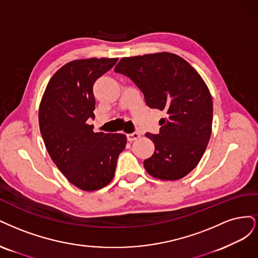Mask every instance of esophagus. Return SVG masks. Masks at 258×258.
Returning a JSON list of instances; mask_svg holds the SVG:
<instances>
[{
  "instance_id": "esophagus-1",
  "label": "esophagus",
  "mask_w": 258,
  "mask_h": 258,
  "mask_svg": "<svg viewBox=\"0 0 258 258\" xmlns=\"http://www.w3.org/2000/svg\"><path fill=\"white\" fill-rule=\"evenodd\" d=\"M139 137H140V134H139V133H137V132L132 133V134H127V140L130 141V143H132V141L138 139Z\"/></svg>"
}]
</instances>
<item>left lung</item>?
<instances>
[{
  "instance_id": "obj_1",
  "label": "left lung",
  "mask_w": 258,
  "mask_h": 258,
  "mask_svg": "<svg viewBox=\"0 0 258 258\" xmlns=\"http://www.w3.org/2000/svg\"><path fill=\"white\" fill-rule=\"evenodd\" d=\"M115 73L130 77L144 93L147 106L165 110L160 134L146 133L154 153L144 161L150 176L165 181L185 177L203 157L212 131L210 91L197 71L170 52L122 57Z\"/></svg>"
}]
</instances>
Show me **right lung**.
Here are the masks:
<instances>
[{"label": "right lung", "mask_w": 258, "mask_h": 258, "mask_svg": "<svg viewBox=\"0 0 258 258\" xmlns=\"http://www.w3.org/2000/svg\"><path fill=\"white\" fill-rule=\"evenodd\" d=\"M118 57H90L63 65L49 80L38 111L40 134L56 167L72 184L93 192L113 179L119 154L126 146L124 134L94 133L95 81Z\"/></svg>", "instance_id": "right-lung-1"}]
</instances>
